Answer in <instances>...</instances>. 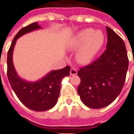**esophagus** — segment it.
Masks as SVG:
<instances>
[{
	"instance_id": "34e87169",
	"label": "esophagus",
	"mask_w": 134,
	"mask_h": 134,
	"mask_svg": "<svg viewBox=\"0 0 134 134\" xmlns=\"http://www.w3.org/2000/svg\"><path fill=\"white\" fill-rule=\"evenodd\" d=\"M77 74V70L75 68H71L70 69V75L71 76H75Z\"/></svg>"
}]
</instances>
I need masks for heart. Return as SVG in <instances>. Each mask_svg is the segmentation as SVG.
<instances>
[{"label":"heart","instance_id":"b5f03b06","mask_svg":"<svg viewBox=\"0 0 134 134\" xmlns=\"http://www.w3.org/2000/svg\"><path fill=\"white\" fill-rule=\"evenodd\" d=\"M104 41V37L102 31L86 28L81 31L69 42V47L71 49H76L82 46L76 53V60L80 64L86 65L92 60L99 51Z\"/></svg>","mask_w":134,"mask_h":134}]
</instances>
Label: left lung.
<instances>
[{
	"label": "left lung",
	"instance_id": "1",
	"mask_svg": "<svg viewBox=\"0 0 134 134\" xmlns=\"http://www.w3.org/2000/svg\"><path fill=\"white\" fill-rule=\"evenodd\" d=\"M106 49L98 59L78 71L81 83L78 93L86 106L102 108L110 104L122 90L129 59L125 42L106 26Z\"/></svg>",
	"mask_w": 134,
	"mask_h": 134
}]
</instances>
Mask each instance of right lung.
<instances>
[{"label":"right lung","instance_id":"add662e5","mask_svg":"<svg viewBox=\"0 0 134 134\" xmlns=\"http://www.w3.org/2000/svg\"><path fill=\"white\" fill-rule=\"evenodd\" d=\"M41 27L37 23H32L21 28L15 35L7 52V78L12 90L22 104L35 111H45L56 104L60 94L62 80L69 75L70 67L66 66L58 70H53L36 82H28L18 76L14 67L12 53L15 43L23 35Z\"/></svg>","mask_w":134,"mask_h":134}]
</instances>
